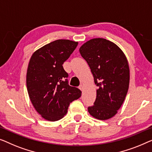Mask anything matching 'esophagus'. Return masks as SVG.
Masks as SVG:
<instances>
[{
	"label": "esophagus",
	"mask_w": 152,
	"mask_h": 152,
	"mask_svg": "<svg viewBox=\"0 0 152 152\" xmlns=\"http://www.w3.org/2000/svg\"><path fill=\"white\" fill-rule=\"evenodd\" d=\"M83 88H84V86H83V85H80V86H79V89H80L81 91H83Z\"/></svg>",
	"instance_id": "1"
}]
</instances>
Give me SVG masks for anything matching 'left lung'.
Masks as SVG:
<instances>
[{"label":"left lung","instance_id":"1","mask_svg":"<svg viewBox=\"0 0 152 152\" xmlns=\"http://www.w3.org/2000/svg\"><path fill=\"white\" fill-rule=\"evenodd\" d=\"M79 52L88 63L98 87L94 104L89 107V113L101 121L112 118L123 104L129 89L127 57L116 44L101 38L85 42Z\"/></svg>","mask_w":152,"mask_h":152}]
</instances>
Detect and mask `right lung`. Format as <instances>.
Listing matches in <instances>:
<instances>
[{
	"instance_id": "add662e5",
	"label": "right lung",
	"mask_w": 152,
	"mask_h": 152,
	"mask_svg": "<svg viewBox=\"0 0 152 152\" xmlns=\"http://www.w3.org/2000/svg\"><path fill=\"white\" fill-rule=\"evenodd\" d=\"M78 42L59 39L36 50L27 71V91L34 107L44 119L56 121L67 114L70 102L81 96V91L68 84L63 64Z\"/></svg>"
}]
</instances>
